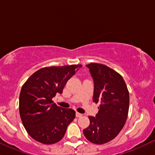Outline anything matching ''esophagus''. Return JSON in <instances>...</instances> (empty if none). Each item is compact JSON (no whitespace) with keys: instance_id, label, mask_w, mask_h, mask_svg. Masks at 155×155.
Here are the masks:
<instances>
[{"instance_id":"esophagus-1","label":"esophagus","mask_w":155,"mask_h":155,"mask_svg":"<svg viewBox=\"0 0 155 155\" xmlns=\"http://www.w3.org/2000/svg\"><path fill=\"white\" fill-rule=\"evenodd\" d=\"M81 116H82V114H81L78 113V112H76V117H81Z\"/></svg>"}]
</instances>
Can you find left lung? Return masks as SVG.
<instances>
[{
  "label": "left lung",
  "mask_w": 155,
  "mask_h": 155,
  "mask_svg": "<svg viewBox=\"0 0 155 155\" xmlns=\"http://www.w3.org/2000/svg\"><path fill=\"white\" fill-rule=\"evenodd\" d=\"M94 81L93 102L100 103L95 117L89 116L90 125L83 130L90 142L103 144L120 133L127 120L129 110V92L120 74L103 64L90 63Z\"/></svg>",
  "instance_id": "left-lung-1"
}]
</instances>
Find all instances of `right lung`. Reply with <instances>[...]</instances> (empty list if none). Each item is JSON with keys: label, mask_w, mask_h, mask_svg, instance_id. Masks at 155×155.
<instances>
[{"label": "right lung", "mask_w": 155, "mask_h": 155, "mask_svg": "<svg viewBox=\"0 0 155 155\" xmlns=\"http://www.w3.org/2000/svg\"><path fill=\"white\" fill-rule=\"evenodd\" d=\"M81 65L43 68L32 74L19 95V114L25 128L33 139L52 144L63 138L75 111L54 104L52 97L61 94L67 81Z\"/></svg>", "instance_id": "add662e5"}]
</instances>
